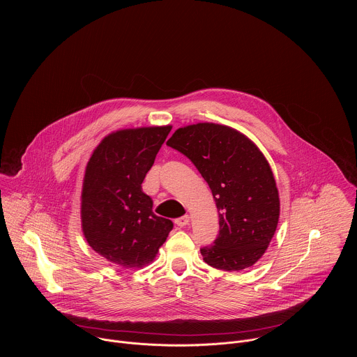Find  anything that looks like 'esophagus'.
<instances>
[{
	"mask_svg": "<svg viewBox=\"0 0 357 357\" xmlns=\"http://www.w3.org/2000/svg\"><path fill=\"white\" fill-rule=\"evenodd\" d=\"M174 222H176V225H178V227H185V225L190 224V215H181V217L176 218Z\"/></svg>",
	"mask_w": 357,
	"mask_h": 357,
	"instance_id": "esophagus-1",
	"label": "esophagus"
}]
</instances>
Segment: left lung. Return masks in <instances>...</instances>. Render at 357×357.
Instances as JSON below:
<instances>
[{"instance_id": "left-lung-1", "label": "left lung", "mask_w": 357, "mask_h": 357, "mask_svg": "<svg viewBox=\"0 0 357 357\" xmlns=\"http://www.w3.org/2000/svg\"><path fill=\"white\" fill-rule=\"evenodd\" d=\"M166 144L195 165L215 201L220 234L201 249L204 262L229 272L252 266L269 246L280 213L265 156L241 132L208 122L177 129Z\"/></svg>"}]
</instances>
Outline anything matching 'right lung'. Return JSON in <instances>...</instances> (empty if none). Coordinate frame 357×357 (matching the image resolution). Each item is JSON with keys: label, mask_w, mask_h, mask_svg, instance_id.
Wrapping results in <instances>:
<instances>
[{"label": "right lung", "mask_w": 357, "mask_h": 357, "mask_svg": "<svg viewBox=\"0 0 357 357\" xmlns=\"http://www.w3.org/2000/svg\"><path fill=\"white\" fill-rule=\"evenodd\" d=\"M172 126L118 130L92 153L84 177L81 221L89 246L122 268H143L165 243L173 222L153 214L142 190Z\"/></svg>", "instance_id": "1"}]
</instances>
